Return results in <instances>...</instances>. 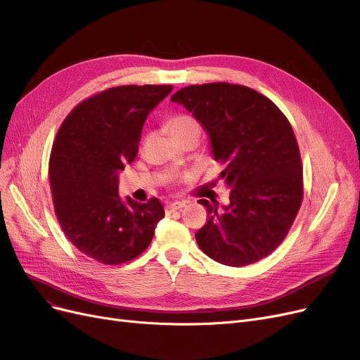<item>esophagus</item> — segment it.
<instances>
[{
	"instance_id": "obj_1",
	"label": "esophagus",
	"mask_w": 360,
	"mask_h": 360,
	"mask_svg": "<svg viewBox=\"0 0 360 360\" xmlns=\"http://www.w3.org/2000/svg\"><path fill=\"white\" fill-rule=\"evenodd\" d=\"M185 206V201H175V202H170V205L166 206V213H172V212H176L181 210Z\"/></svg>"
}]
</instances>
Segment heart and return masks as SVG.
Segmentation results:
<instances>
[{
  "mask_svg": "<svg viewBox=\"0 0 360 360\" xmlns=\"http://www.w3.org/2000/svg\"><path fill=\"white\" fill-rule=\"evenodd\" d=\"M169 131L174 138H178L185 134H191V132L200 134V124L190 115H176L169 120Z\"/></svg>",
  "mask_w": 360,
  "mask_h": 360,
  "instance_id": "b5f03b06",
  "label": "heart"
}]
</instances>
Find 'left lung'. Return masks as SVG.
Segmentation results:
<instances>
[{
	"mask_svg": "<svg viewBox=\"0 0 360 360\" xmlns=\"http://www.w3.org/2000/svg\"><path fill=\"white\" fill-rule=\"evenodd\" d=\"M206 131L212 155L225 163L229 205L207 200V224L195 232L210 259L240 268L271 255L285 238L303 198L300 151L279 108L257 91L226 82L191 85L170 98Z\"/></svg>",
	"mask_w": 360,
	"mask_h": 360,
	"instance_id": "8db88e82",
	"label": "left lung"
}]
</instances>
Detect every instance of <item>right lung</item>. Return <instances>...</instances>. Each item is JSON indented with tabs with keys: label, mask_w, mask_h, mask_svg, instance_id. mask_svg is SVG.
Wrapping results in <instances>:
<instances>
[{
	"label": "right lung",
	"mask_w": 360,
	"mask_h": 360,
	"mask_svg": "<svg viewBox=\"0 0 360 360\" xmlns=\"http://www.w3.org/2000/svg\"><path fill=\"white\" fill-rule=\"evenodd\" d=\"M170 85H124L77 104L56 136L50 184L58 224L72 244L104 264L141 255L165 217L158 198H120L119 174L138 153L146 119Z\"/></svg>",
	"instance_id": "right-lung-1"
}]
</instances>
